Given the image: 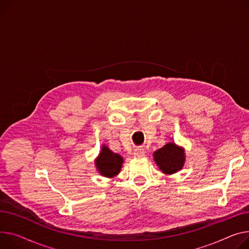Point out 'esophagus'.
Listing matches in <instances>:
<instances>
[{"mask_svg":"<svg viewBox=\"0 0 249 249\" xmlns=\"http://www.w3.org/2000/svg\"><path fill=\"white\" fill-rule=\"evenodd\" d=\"M133 155L136 158H142L145 156V150L143 148H136L133 152Z\"/></svg>","mask_w":249,"mask_h":249,"instance_id":"1","label":"esophagus"}]
</instances>
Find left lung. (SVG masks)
I'll return each instance as SVG.
<instances>
[{"label":"left lung","instance_id":"obj_1","mask_svg":"<svg viewBox=\"0 0 249 249\" xmlns=\"http://www.w3.org/2000/svg\"><path fill=\"white\" fill-rule=\"evenodd\" d=\"M153 159L164 174L172 175L183 168L186 160L185 149L169 142L153 153Z\"/></svg>","mask_w":249,"mask_h":249}]
</instances>
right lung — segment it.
I'll list each match as a JSON object with an SVG mask.
<instances>
[{"label":"right lung","mask_w":249,"mask_h":249,"mask_svg":"<svg viewBox=\"0 0 249 249\" xmlns=\"http://www.w3.org/2000/svg\"><path fill=\"white\" fill-rule=\"evenodd\" d=\"M123 164V157L118 153H115L105 144L102 145L101 151L95 159V166L97 171L102 176L113 178L121 171Z\"/></svg>","instance_id":"right-lung-1"}]
</instances>
